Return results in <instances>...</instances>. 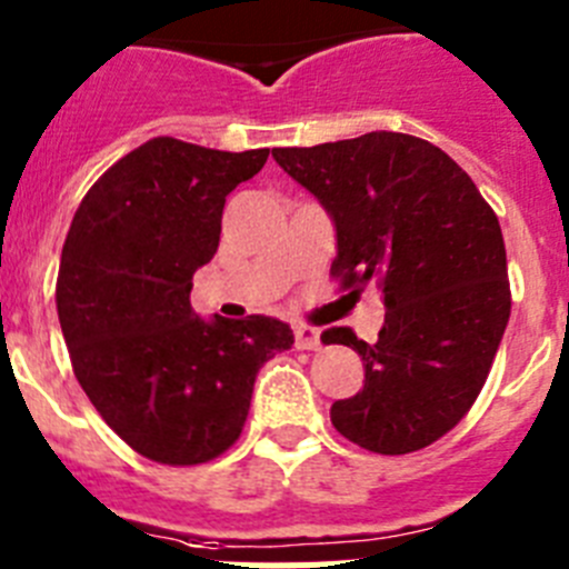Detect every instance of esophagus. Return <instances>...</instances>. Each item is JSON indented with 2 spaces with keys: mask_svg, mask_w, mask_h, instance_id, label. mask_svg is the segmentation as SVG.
<instances>
[{
  "mask_svg": "<svg viewBox=\"0 0 569 569\" xmlns=\"http://www.w3.org/2000/svg\"><path fill=\"white\" fill-rule=\"evenodd\" d=\"M296 336V350H319L321 347V333L310 325H296L293 328Z\"/></svg>",
  "mask_w": 569,
  "mask_h": 569,
  "instance_id": "obj_1",
  "label": "esophagus"
}]
</instances>
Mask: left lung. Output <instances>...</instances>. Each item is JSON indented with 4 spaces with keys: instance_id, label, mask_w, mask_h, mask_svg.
Returning <instances> with one entry per match:
<instances>
[{
    "instance_id": "obj_1",
    "label": "left lung",
    "mask_w": 569,
    "mask_h": 569,
    "mask_svg": "<svg viewBox=\"0 0 569 569\" xmlns=\"http://www.w3.org/2000/svg\"><path fill=\"white\" fill-rule=\"evenodd\" d=\"M273 159L325 204L339 253L330 276L359 293L379 281L385 328L361 341L321 333L365 361V387L330 407L345 439L405 456L450 433L479 399L510 319L499 216L441 148L393 130L276 148Z\"/></svg>"
}]
</instances>
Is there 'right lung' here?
Here are the masks:
<instances>
[{
    "mask_svg": "<svg viewBox=\"0 0 569 569\" xmlns=\"http://www.w3.org/2000/svg\"><path fill=\"white\" fill-rule=\"evenodd\" d=\"M156 136L84 193L62 248L57 310L90 405L136 453L170 467L236 445L259 367L290 350L268 316L204 321L193 273L213 259L224 196L268 162Z\"/></svg>",
    "mask_w": 569,
    "mask_h": 569,
    "instance_id": "right-lung-1",
    "label": "right lung"
}]
</instances>
